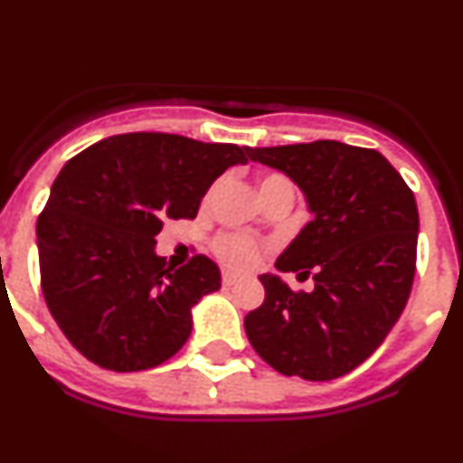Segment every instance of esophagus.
<instances>
[{
    "mask_svg": "<svg viewBox=\"0 0 463 463\" xmlns=\"http://www.w3.org/2000/svg\"><path fill=\"white\" fill-rule=\"evenodd\" d=\"M237 280H240V276L231 274V271H223V274H222V283L226 285V288H231V285H235Z\"/></svg>",
    "mask_w": 463,
    "mask_h": 463,
    "instance_id": "esophagus-1",
    "label": "esophagus"
}]
</instances>
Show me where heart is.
I'll return each mask as SVG.
<instances>
[{"instance_id":"1","label":"heart","mask_w":463,"mask_h":463,"mask_svg":"<svg viewBox=\"0 0 463 463\" xmlns=\"http://www.w3.org/2000/svg\"><path fill=\"white\" fill-rule=\"evenodd\" d=\"M219 184H214L217 189ZM212 189V192H214ZM267 192H290L295 196V184L290 183V178H285L280 173H269L260 180V194ZM214 249V256L223 262V265L232 267V269H251L258 260H260L262 246L258 244L253 237L240 235V232H226V235H219L212 244Z\"/></svg>"}]
</instances>
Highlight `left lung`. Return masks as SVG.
I'll return each instance as SVG.
<instances>
[{
	"label": "left lung",
	"instance_id": "8db88e82",
	"mask_svg": "<svg viewBox=\"0 0 463 463\" xmlns=\"http://www.w3.org/2000/svg\"><path fill=\"white\" fill-rule=\"evenodd\" d=\"M246 153L290 175L315 214L276 260L279 271L313 276L315 290L260 276L265 301L244 317L249 343L288 377H343L383 343L407 306L418 246L413 192L373 148L324 139Z\"/></svg>",
	"mask_w": 463,
	"mask_h": 463
}]
</instances>
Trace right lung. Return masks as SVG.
<instances>
[{
    "mask_svg": "<svg viewBox=\"0 0 463 463\" xmlns=\"http://www.w3.org/2000/svg\"><path fill=\"white\" fill-rule=\"evenodd\" d=\"M246 148L180 134H116L68 159L36 223L45 304L72 347L114 373L168 361L192 334V308L222 288L219 267L180 269L155 253L166 219H194L210 184Z\"/></svg>",
    "mask_w": 463,
    "mask_h": 463,
    "instance_id": "add662e5",
    "label": "right lung"
}]
</instances>
